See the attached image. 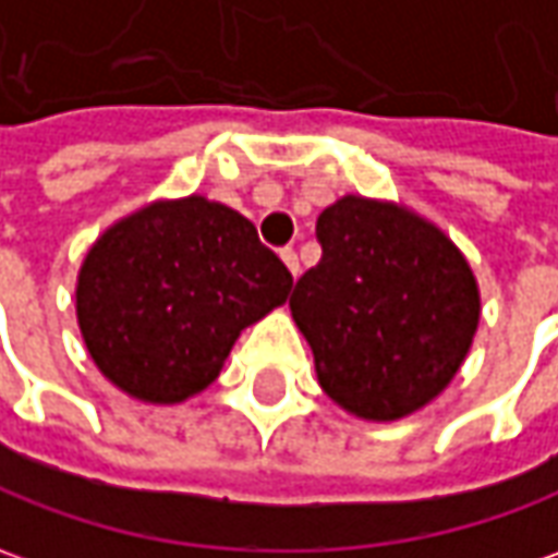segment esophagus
<instances>
[{"label":"esophagus","instance_id":"1","mask_svg":"<svg viewBox=\"0 0 558 558\" xmlns=\"http://www.w3.org/2000/svg\"><path fill=\"white\" fill-rule=\"evenodd\" d=\"M280 259H283V265L290 268V275H299V256H295V250L293 247H283L280 250Z\"/></svg>","mask_w":558,"mask_h":558}]
</instances>
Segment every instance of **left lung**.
Here are the masks:
<instances>
[{
	"label": "left lung",
	"mask_w": 558,
	"mask_h": 558,
	"mask_svg": "<svg viewBox=\"0 0 558 558\" xmlns=\"http://www.w3.org/2000/svg\"><path fill=\"white\" fill-rule=\"evenodd\" d=\"M320 263L295 280L320 388L373 422H397L452 381L480 324L464 256L430 222L378 201H336L317 216Z\"/></svg>",
	"instance_id": "obj_1"
}]
</instances>
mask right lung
Wrapping results in <instances>:
<instances>
[{
  "label": "right lung",
  "mask_w": 558,
  "mask_h": 558,
  "mask_svg": "<svg viewBox=\"0 0 558 558\" xmlns=\"http://www.w3.org/2000/svg\"><path fill=\"white\" fill-rule=\"evenodd\" d=\"M290 287L250 219L192 195L106 231L78 271L75 311L112 385L180 403L214 381L241 329L287 302Z\"/></svg>",
  "instance_id": "1"
}]
</instances>
